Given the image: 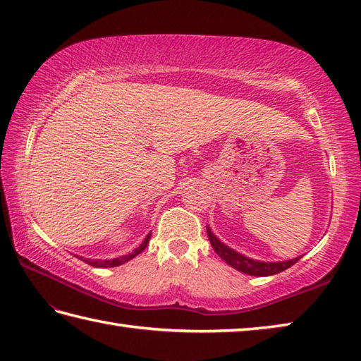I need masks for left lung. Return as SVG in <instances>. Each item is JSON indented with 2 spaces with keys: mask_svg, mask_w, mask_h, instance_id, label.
Here are the masks:
<instances>
[{
  "mask_svg": "<svg viewBox=\"0 0 361 361\" xmlns=\"http://www.w3.org/2000/svg\"><path fill=\"white\" fill-rule=\"evenodd\" d=\"M208 231V239L211 245H213L214 252L221 257L225 263L230 264L233 269L239 272H244L247 275H253V277H267V275H275L281 271H286L288 267L298 263L302 257H295L293 259L286 261H258L243 255V253L236 252L231 249L227 244H224L221 239H219L209 227H207Z\"/></svg>",
  "mask_w": 361,
  "mask_h": 361,
  "instance_id": "8db88e82",
  "label": "left lung"
}]
</instances>
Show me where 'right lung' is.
Wrapping results in <instances>:
<instances>
[{"label":"right lung","instance_id":"right-lung-1","mask_svg":"<svg viewBox=\"0 0 361 361\" xmlns=\"http://www.w3.org/2000/svg\"><path fill=\"white\" fill-rule=\"evenodd\" d=\"M150 238H152V233H148V235L145 236V239L142 241V244L136 247V249H134L131 253H128V255H122V257L111 258V259H90V258H84V257H80V258L84 261V263H87L90 266H95V267H116V266L126 263V261L133 259L134 257H137L140 252H144L148 241H150Z\"/></svg>","mask_w":361,"mask_h":361}]
</instances>
